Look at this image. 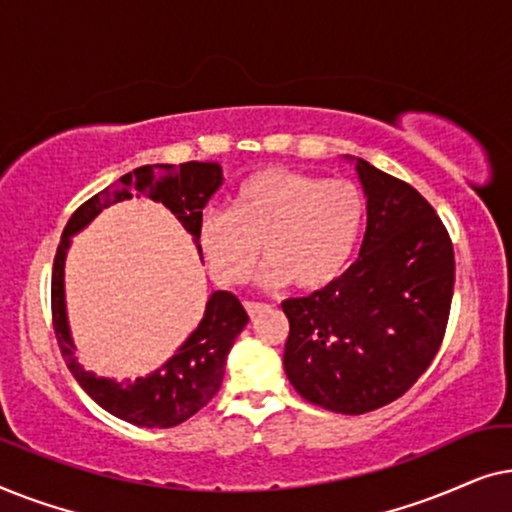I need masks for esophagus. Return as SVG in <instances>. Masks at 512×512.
<instances>
[{"label":"esophagus","mask_w":512,"mask_h":512,"mask_svg":"<svg viewBox=\"0 0 512 512\" xmlns=\"http://www.w3.org/2000/svg\"><path fill=\"white\" fill-rule=\"evenodd\" d=\"M244 307H247L249 317H256V314H261L263 310H268V305H265V303H254V300H247V303H244Z\"/></svg>","instance_id":"esophagus-1"}]
</instances>
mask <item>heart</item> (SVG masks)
I'll return each mask as SVG.
<instances>
[{
  "label": "heart",
  "instance_id": "obj_1",
  "mask_svg": "<svg viewBox=\"0 0 512 512\" xmlns=\"http://www.w3.org/2000/svg\"><path fill=\"white\" fill-rule=\"evenodd\" d=\"M366 202L352 181L268 170L233 188L228 212L207 209L198 221V244L216 282L235 286L249 277L258 256L265 284L300 289L331 284L345 270L359 240Z\"/></svg>",
  "mask_w": 512,
  "mask_h": 512
}]
</instances>
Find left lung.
<instances>
[{
	"label": "left lung",
	"mask_w": 512,
	"mask_h": 512,
	"mask_svg": "<svg viewBox=\"0 0 512 512\" xmlns=\"http://www.w3.org/2000/svg\"><path fill=\"white\" fill-rule=\"evenodd\" d=\"M368 198L359 258L305 298H289L284 370L319 408L363 415L401 398L431 366L454 293V249L429 202L356 158Z\"/></svg>",
	"instance_id": "1"
}]
</instances>
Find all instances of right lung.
Listing matches in <instances>:
<instances>
[{"label": "right lung", "instance_id": "1", "mask_svg": "<svg viewBox=\"0 0 512 512\" xmlns=\"http://www.w3.org/2000/svg\"><path fill=\"white\" fill-rule=\"evenodd\" d=\"M223 174L219 163H181V165H144L104 188L72 214L62 230L51 277V312L53 331L62 359L81 384L83 391L111 415L135 426L170 429L186 422L195 412L205 408L219 391L226 373V356L237 335L247 326L249 314L240 300L228 291H214L207 300L205 317L188 340L151 375L137 377L135 382H114L95 377L76 363L74 342L69 338L65 312V256L69 237L86 228L104 207L130 200L132 195L163 202L177 216L181 226L198 244V221L209 198L219 191ZM200 249V244H198Z\"/></svg>", "mask_w": 512, "mask_h": 512}]
</instances>
